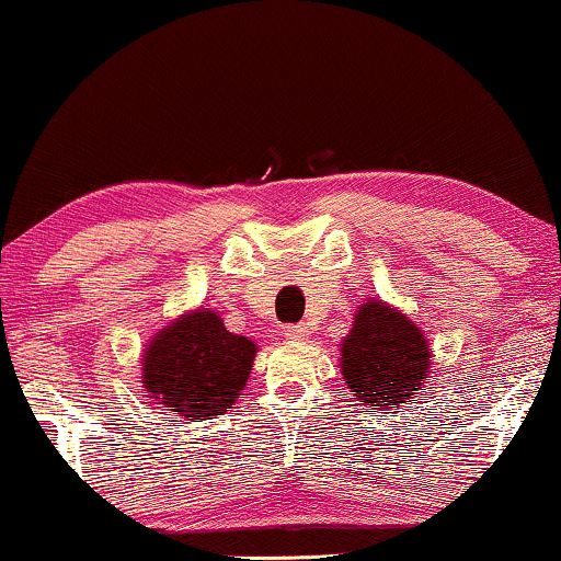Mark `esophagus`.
I'll return each mask as SVG.
<instances>
[{"label":"esophagus","mask_w":561,"mask_h":561,"mask_svg":"<svg viewBox=\"0 0 561 561\" xmlns=\"http://www.w3.org/2000/svg\"><path fill=\"white\" fill-rule=\"evenodd\" d=\"M283 334H286L288 343H307V340H309V330L304 324L283 327Z\"/></svg>","instance_id":"34e87169"}]
</instances>
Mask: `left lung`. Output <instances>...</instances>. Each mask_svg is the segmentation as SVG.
<instances>
[{"label":"left lung","instance_id":"8db88e82","mask_svg":"<svg viewBox=\"0 0 561 561\" xmlns=\"http://www.w3.org/2000/svg\"><path fill=\"white\" fill-rule=\"evenodd\" d=\"M431 368L433 347L410 317L381 298L360 304L340 345V374L358 402L383 414L414 402Z\"/></svg>","mask_w":561,"mask_h":561}]
</instances>
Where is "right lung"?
<instances>
[{"instance_id":"obj_1","label":"right lung","mask_w":561,"mask_h":561,"mask_svg":"<svg viewBox=\"0 0 561 561\" xmlns=\"http://www.w3.org/2000/svg\"><path fill=\"white\" fill-rule=\"evenodd\" d=\"M254 355L257 343L229 332L218 311L191 309L151 334L144 347V397L193 423L214 420L239 399Z\"/></svg>"}]
</instances>
